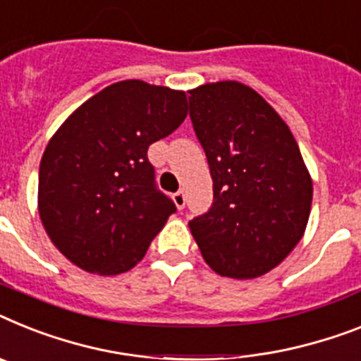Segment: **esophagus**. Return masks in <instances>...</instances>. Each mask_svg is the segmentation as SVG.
Segmentation results:
<instances>
[{
  "label": "esophagus",
  "instance_id": "1",
  "mask_svg": "<svg viewBox=\"0 0 361 361\" xmlns=\"http://www.w3.org/2000/svg\"><path fill=\"white\" fill-rule=\"evenodd\" d=\"M172 200H174V204L178 209L185 207V195H183V190H178L172 195Z\"/></svg>",
  "mask_w": 361,
  "mask_h": 361
}]
</instances>
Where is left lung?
I'll return each instance as SVG.
<instances>
[{"mask_svg":"<svg viewBox=\"0 0 361 361\" xmlns=\"http://www.w3.org/2000/svg\"><path fill=\"white\" fill-rule=\"evenodd\" d=\"M189 115L207 156L213 205L189 222L218 275L253 279L298 246L312 207V178L288 124L237 80L189 92Z\"/></svg>","mask_w":361,"mask_h":361,"instance_id":"8db88e82","label":"left lung"}]
</instances>
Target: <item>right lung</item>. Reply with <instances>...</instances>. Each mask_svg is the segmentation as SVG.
<instances>
[{
    "label": "right lung",
    "mask_w": 361,
    "mask_h": 361,
    "mask_svg": "<svg viewBox=\"0 0 361 361\" xmlns=\"http://www.w3.org/2000/svg\"><path fill=\"white\" fill-rule=\"evenodd\" d=\"M187 117L183 92L123 80L69 115L45 147L38 211L59 251L90 274L119 275L143 259L176 213L156 187L148 147Z\"/></svg>",
    "instance_id": "right-lung-1"
}]
</instances>
